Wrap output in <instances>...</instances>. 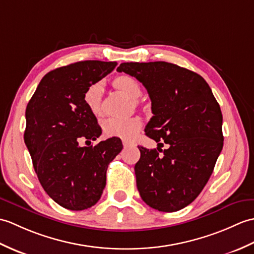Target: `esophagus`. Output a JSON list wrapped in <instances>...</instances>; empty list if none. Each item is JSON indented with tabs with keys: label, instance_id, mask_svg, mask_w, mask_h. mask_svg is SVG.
Listing matches in <instances>:
<instances>
[{
	"label": "esophagus",
	"instance_id": "esophagus-1",
	"mask_svg": "<svg viewBox=\"0 0 254 254\" xmlns=\"http://www.w3.org/2000/svg\"><path fill=\"white\" fill-rule=\"evenodd\" d=\"M123 145H124V148H128V146L131 145V143L126 141V140H123Z\"/></svg>",
	"mask_w": 254,
	"mask_h": 254
}]
</instances>
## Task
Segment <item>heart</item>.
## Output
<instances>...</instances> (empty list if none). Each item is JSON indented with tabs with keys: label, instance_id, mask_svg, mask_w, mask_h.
Listing matches in <instances>:
<instances>
[{
	"label": "heart",
	"instance_id": "b5f03b06",
	"mask_svg": "<svg viewBox=\"0 0 254 254\" xmlns=\"http://www.w3.org/2000/svg\"><path fill=\"white\" fill-rule=\"evenodd\" d=\"M115 86L129 95L131 99H138L141 95V87L139 82L131 76H120L114 81ZM102 87L97 82L90 86L83 95L84 103L88 109L94 114H97L100 108ZM103 130L106 136L120 137L123 139H132L137 136L140 129V122L136 118L129 120H120V118H108L102 124Z\"/></svg>",
	"mask_w": 254,
	"mask_h": 254
}]
</instances>
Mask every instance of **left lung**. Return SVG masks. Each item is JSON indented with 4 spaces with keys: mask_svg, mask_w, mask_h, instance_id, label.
I'll use <instances>...</instances> for the list:
<instances>
[{
    "mask_svg": "<svg viewBox=\"0 0 254 254\" xmlns=\"http://www.w3.org/2000/svg\"><path fill=\"white\" fill-rule=\"evenodd\" d=\"M124 71L142 82L153 116L145 134L157 149L138 146L137 188L149 206L175 212L189 205L210 179L223 149V115L207 82L194 71L167 62L122 63ZM160 141L169 144L161 151Z\"/></svg>",
    "mask_w": 254,
    "mask_h": 254,
    "instance_id": "8db88e82",
    "label": "left lung"
}]
</instances>
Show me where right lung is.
Instances as JSON below:
<instances>
[{"instance_id":"add662e5","label":"right lung","mask_w":254,"mask_h":254,"mask_svg":"<svg viewBox=\"0 0 254 254\" xmlns=\"http://www.w3.org/2000/svg\"><path fill=\"white\" fill-rule=\"evenodd\" d=\"M116 65L82 61L51 70L27 105L24 139L33 168L50 198L67 210L82 211L97 203L109 164L123 149L117 138L79 145L80 139L91 142L102 133L84 103V92Z\"/></svg>"}]
</instances>
